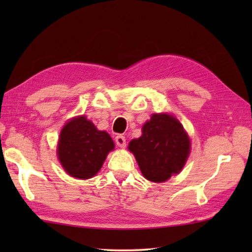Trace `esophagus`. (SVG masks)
Returning a JSON list of instances; mask_svg holds the SVG:
<instances>
[{"mask_svg":"<svg viewBox=\"0 0 252 252\" xmlns=\"http://www.w3.org/2000/svg\"><path fill=\"white\" fill-rule=\"evenodd\" d=\"M116 143H117L118 146L120 147V148L126 147V136H123V135H121V134L117 135V136H116Z\"/></svg>","mask_w":252,"mask_h":252,"instance_id":"esophagus-1","label":"esophagus"}]
</instances>
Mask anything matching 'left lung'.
<instances>
[{"label":"left lung","mask_w":252,"mask_h":252,"mask_svg":"<svg viewBox=\"0 0 252 252\" xmlns=\"http://www.w3.org/2000/svg\"><path fill=\"white\" fill-rule=\"evenodd\" d=\"M127 148L144 178L164 182L185 167L190 139L178 119L168 113H155L143 125L142 135L131 140Z\"/></svg>","instance_id":"obj_1"}]
</instances>
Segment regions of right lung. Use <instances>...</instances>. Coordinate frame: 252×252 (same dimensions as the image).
Segmentation results:
<instances>
[{"instance_id": "add662e5", "label": "right lung", "mask_w": 252, "mask_h": 252, "mask_svg": "<svg viewBox=\"0 0 252 252\" xmlns=\"http://www.w3.org/2000/svg\"><path fill=\"white\" fill-rule=\"evenodd\" d=\"M114 142L109 133L99 131L84 116L73 118L60 133L58 157L67 174L90 179L100 171Z\"/></svg>"}]
</instances>
